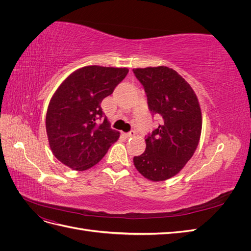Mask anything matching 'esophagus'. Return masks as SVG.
Here are the masks:
<instances>
[{
	"mask_svg": "<svg viewBox=\"0 0 251 251\" xmlns=\"http://www.w3.org/2000/svg\"><path fill=\"white\" fill-rule=\"evenodd\" d=\"M134 135H135V131H130L128 133H124V136H125V137H126V138L133 137Z\"/></svg>",
	"mask_w": 251,
	"mask_h": 251,
	"instance_id": "1",
	"label": "esophagus"
}]
</instances>
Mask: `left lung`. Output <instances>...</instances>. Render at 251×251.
Instances as JSON below:
<instances>
[{"label": "left lung", "instance_id": "8db88e82", "mask_svg": "<svg viewBox=\"0 0 251 251\" xmlns=\"http://www.w3.org/2000/svg\"><path fill=\"white\" fill-rule=\"evenodd\" d=\"M143 86L151 116L161 118L147 135V149L135 156V168L151 181H164L177 175L198 147L201 109L194 90L176 71L168 67L133 69Z\"/></svg>", "mask_w": 251, "mask_h": 251}]
</instances>
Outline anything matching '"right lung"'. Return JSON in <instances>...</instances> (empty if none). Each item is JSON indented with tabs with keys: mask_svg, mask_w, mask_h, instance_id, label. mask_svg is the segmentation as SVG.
Here are the masks:
<instances>
[{
	"mask_svg": "<svg viewBox=\"0 0 251 251\" xmlns=\"http://www.w3.org/2000/svg\"><path fill=\"white\" fill-rule=\"evenodd\" d=\"M127 72L126 68L88 66L58 87L47 110L46 131L52 153L60 162L75 171L88 170L119 138L100 103Z\"/></svg>",
	"mask_w": 251,
	"mask_h": 251,
	"instance_id": "1",
	"label": "right lung"
}]
</instances>
